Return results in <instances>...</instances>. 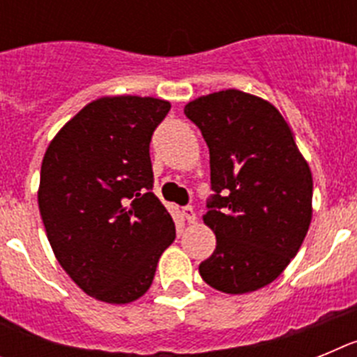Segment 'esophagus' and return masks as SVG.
I'll return each mask as SVG.
<instances>
[{"label":"esophagus","instance_id":"obj_1","mask_svg":"<svg viewBox=\"0 0 357 357\" xmlns=\"http://www.w3.org/2000/svg\"><path fill=\"white\" fill-rule=\"evenodd\" d=\"M182 214H184V218L189 223L197 222V213H195V209L191 206H185L184 209H182Z\"/></svg>","mask_w":357,"mask_h":357}]
</instances>
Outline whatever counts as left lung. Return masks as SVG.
Instances as JSON below:
<instances>
[{
	"mask_svg": "<svg viewBox=\"0 0 357 357\" xmlns=\"http://www.w3.org/2000/svg\"><path fill=\"white\" fill-rule=\"evenodd\" d=\"M209 146L211 189L204 223L216 250L200 263L214 289L241 295L284 272L307 234L313 176L291 128L270 102L238 89L184 107Z\"/></svg>",
	"mask_w": 357,
	"mask_h": 357,
	"instance_id": "left-lung-1",
	"label": "left lung"
}]
</instances>
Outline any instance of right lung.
<instances>
[{
  "label": "right lung",
  "instance_id": "1",
  "mask_svg": "<svg viewBox=\"0 0 357 357\" xmlns=\"http://www.w3.org/2000/svg\"><path fill=\"white\" fill-rule=\"evenodd\" d=\"M169 109L150 96L98 98L44 153L37 198L46 236L66 273L98 301L143 296L175 239L151 193L150 141Z\"/></svg>",
  "mask_w": 357,
  "mask_h": 357
}]
</instances>
